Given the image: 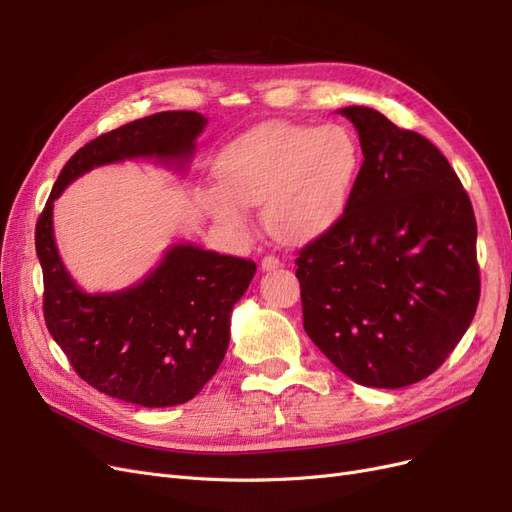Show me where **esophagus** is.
<instances>
[{
  "label": "esophagus",
  "instance_id": "esophagus-1",
  "mask_svg": "<svg viewBox=\"0 0 512 512\" xmlns=\"http://www.w3.org/2000/svg\"><path fill=\"white\" fill-rule=\"evenodd\" d=\"M280 265H282L280 258L273 256V254H267L265 258L260 260V267H262V271H273V269H277Z\"/></svg>",
  "mask_w": 512,
  "mask_h": 512
}]
</instances>
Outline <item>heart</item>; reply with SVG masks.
Segmentation results:
<instances>
[{
	"mask_svg": "<svg viewBox=\"0 0 512 512\" xmlns=\"http://www.w3.org/2000/svg\"><path fill=\"white\" fill-rule=\"evenodd\" d=\"M361 162L359 138L342 123H260L222 149L203 207L224 230L243 232L245 207L262 205L273 237L309 241L344 215Z\"/></svg>",
	"mask_w": 512,
	"mask_h": 512,
	"instance_id": "b5f03b06",
	"label": "heart"
}]
</instances>
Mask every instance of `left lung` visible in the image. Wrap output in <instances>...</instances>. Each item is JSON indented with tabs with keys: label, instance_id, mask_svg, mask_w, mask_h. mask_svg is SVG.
<instances>
[{
	"label": "left lung",
	"instance_id": "8db88e82",
	"mask_svg": "<svg viewBox=\"0 0 512 512\" xmlns=\"http://www.w3.org/2000/svg\"><path fill=\"white\" fill-rule=\"evenodd\" d=\"M363 166L348 207L297 258L303 327L356 384L401 389L433 374L480 297L468 192L425 136L346 106Z\"/></svg>",
	"mask_w": 512,
	"mask_h": 512
}]
</instances>
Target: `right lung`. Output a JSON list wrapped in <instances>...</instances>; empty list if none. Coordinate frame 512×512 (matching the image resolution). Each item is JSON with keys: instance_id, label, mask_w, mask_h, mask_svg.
<instances>
[{"instance_id": "obj_1", "label": "right lung", "mask_w": 512, "mask_h": 512, "mask_svg": "<svg viewBox=\"0 0 512 512\" xmlns=\"http://www.w3.org/2000/svg\"><path fill=\"white\" fill-rule=\"evenodd\" d=\"M205 126L200 113L164 111L94 138L61 168L36 224L49 333L87 384L128 404L166 408L200 393L224 361L232 305L250 286L256 262L179 243L136 286L87 294L59 258L53 203L102 164L158 158L183 166Z\"/></svg>"}]
</instances>
